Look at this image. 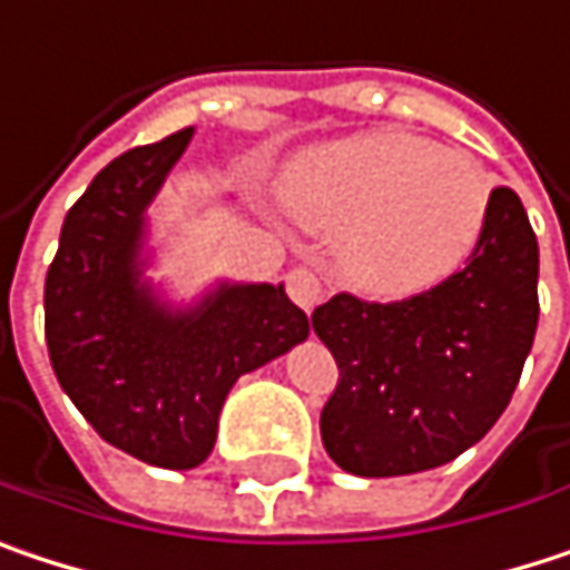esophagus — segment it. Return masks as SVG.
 I'll use <instances>...</instances> for the list:
<instances>
[{"label": "esophagus", "mask_w": 570, "mask_h": 570, "mask_svg": "<svg viewBox=\"0 0 570 570\" xmlns=\"http://www.w3.org/2000/svg\"><path fill=\"white\" fill-rule=\"evenodd\" d=\"M288 298L302 308V312H315L324 298V285L312 268H295L288 272Z\"/></svg>", "instance_id": "34e87169"}]
</instances>
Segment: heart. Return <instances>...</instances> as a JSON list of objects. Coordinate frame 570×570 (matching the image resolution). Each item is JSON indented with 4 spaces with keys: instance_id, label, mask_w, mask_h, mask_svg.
<instances>
[{
    "instance_id": "1",
    "label": "heart",
    "mask_w": 570,
    "mask_h": 570,
    "mask_svg": "<svg viewBox=\"0 0 570 570\" xmlns=\"http://www.w3.org/2000/svg\"><path fill=\"white\" fill-rule=\"evenodd\" d=\"M288 213L341 236V268L374 298H413L479 246L492 183L463 150L403 130H371L318 147L282 179Z\"/></svg>"
}]
</instances>
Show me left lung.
I'll return each mask as SVG.
<instances>
[{
  "label": "left lung",
  "instance_id": "left-lung-1",
  "mask_svg": "<svg viewBox=\"0 0 570 570\" xmlns=\"http://www.w3.org/2000/svg\"><path fill=\"white\" fill-rule=\"evenodd\" d=\"M337 361L324 450L364 479L456 460L509 406L538 327V239L522 199L492 189L463 272L406 302L334 295L312 315Z\"/></svg>",
  "mask_w": 570,
  "mask_h": 570
}]
</instances>
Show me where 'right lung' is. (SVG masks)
Listing matches in <instances>:
<instances>
[{"instance_id":"right-lung-1","label":"right lung","mask_w":570,"mask_h":570,"mask_svg":"<svg viewBox=\"0 0 570 570\" xmlns=\"http://www.w3.org/2000/svg\"><path fill=\"white\" fill-rule=\"evenodd\" d=\"M193 127L110 160L68 209L45 278L55 377L110 446L193 469L216 443L233 384L308 337L285 285L216 282L177 305L147 278V209Z\"/></svg>"}]
</instances>
